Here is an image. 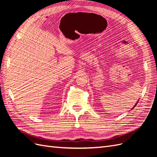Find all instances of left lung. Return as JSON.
Returning <instances> with one entry per match:
<instances>
[{
	"label": "left lung",
	"mask_w": 157,
	"mask_h": 157,
	"mask_svg": "<svg viewBox=\"0 0 157 157\" xmlns=\"http://www.w3.org/2000/svg\"><path fill=\"white\" fill-rule=\"evenodd\" d=\"M138 101H137V103H138ZM137 103H136V105H134V107H133V108H132V109H134V107H136V105H137Z\"/></svg>",
	"instance_id": "1"
}]
</instances>
